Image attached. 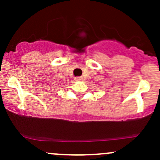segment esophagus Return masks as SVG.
Segmentation results:
<instances>
[{"instance_id": "34e87169", "label": "esophagus", "mask_w": 160, "mask_h": 160, "mask_svg": "<svg viewBox=\"0 0 160 160\" xmlns=\"http://www.w3.org/2000/svg\"><path fill=\"white\" fill-rule=\"evenodd\" d=\"M82 80L81 77H76L75 78V80H77H77Z\"/></svg>"}]
</instances>
